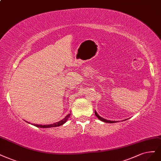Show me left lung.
<instances>
[{"instance_id":"8db88e82","label":"left lung","mask_w":161,"mask_h":161,"mask_svg":"<svg viewBox=\"0 0 161 161\" xmlns=\"http://www.w3.org/2000/svg\"><path fill=\"white\" fill-rule=\"evenodd\" d=\"M95 115L97 116V117L98 119H100L101 120H102V121H103V122H104V123H117V121H111V120H107V119H103V118H102V117H101V116H100L98 114H97V113L96 112V111H95Z\"/></svg>"}]
</instances>
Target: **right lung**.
<instances>
[{"label":"right lung","mask_w":161,"mask_h":161,"mask_svg":"<svg viewBox=\"0 0 161 161\" xmlns=\"http://www.w3.org/2000/svg\"><path fill=\"white\" fill-rule=\"evenodd\" d=\"M70 116V114H69L67 116H66V117L64 119H63V120H60L57 123H55L54 124H51V125H36V124H32L35 126L37 127H39V128H51V127H57V126H61L63 124H64L66 120H68V118Z\"/></svg>","instance_id":"right-lung-1"}]
</instances>
